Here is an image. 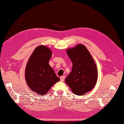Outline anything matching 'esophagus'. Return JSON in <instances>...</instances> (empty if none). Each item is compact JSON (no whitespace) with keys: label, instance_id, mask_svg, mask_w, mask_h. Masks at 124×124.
Returning a JSON list of instances; mask_svg holds the SVG:
<instances>
[{"label":"esophagus","instance_id":"esophagus-1","mask_svg":"<svg viewBox=\"0 0 124 124\" xmlns=\"http://www.w3.org/2000/svg\"><path fill=\"white\" fill-rule=\"evenodd\" d=\"M65 76H62L60 77V81L61 82H64V80H65Z\"/></svg>","mask_w":124,"mask_h":124}]
</instances>
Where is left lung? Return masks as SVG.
<instances>
[{"label":"left lung","mask_w":124,"mask_h":124,"mask_svg":"<svg viewBox=\"0 0 124 124\" xmlns=\"http://www.w3.org/2000/svg\"><path fill=\"white\" fill-rule=\"evenodd\" d=\"M66 53L73 65L72 71L65 81L73 94L82 96L92 90L96 83L98 72L96 64L82 44L68 49Z\"/></svg>","instance_id":"left-lung-1"}]
</instances>
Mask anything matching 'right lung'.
Listing matches in <instances>:
<instances>
[{
	"instance_id": "right-lung-1",
	"label": "right lung",
	"mask_w": 124,
	"mask_h": 124,
	"mask_svg": "<svg viewBox=\"0 0 124 124\" xmlns=\"http://www.w3.org/2000/svg\"><path fill=\"white\" fill-rule=\"evenodd\" d=\"M52 52L48 47L40 45L29 57L25 69V78L32 92L42 96L49 92L59 78L49 65Z\"/></svg>"
}]
</instances>
